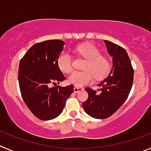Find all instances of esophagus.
<instances>
[{
	"label": "esophagus",
	"mask_w": 151,
	"mask_h": 151,
	"mask_svg": "<svg viewBox=\"0 0 151 151\" xmlns=\"http://www.w3.org/2000/svg\"><path fill=\"white\" fill-rule=\"evenodd\" d=\"M82 90L83 88L81 87H77V86H75L74 87V93H78V92L81 91Z\"/></svg>",
	"instance_id": "obj_1"
}]
</instances>
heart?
Listing matches in <instances>:
<instances>
[{
    "mask_svg": "<svg viewBox=\"0 0 151 151\" xmlns=\"http://www.w3.org/2000/svg\"><path fill=\"white\" fill-rule=\"evenodd\" d=\"M76 51L87 58L84 65V70H75L68 77V82L77 87L90 84L94 79L104 78L110 70L108 58L101 55L99 49L91 44H82L76 47ZM73 58L69 52L63 51L57 59L58 68L64 73H70L73 70Z\"/></svg>",
    "mask_w": 151,
    "mask_h": 151,
    "instance_id": "1",
    "label": "heart"
}]
</instances>
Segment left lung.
Masks as SVG:
<instances>
[{"mask_svg": "<svg viewBox=\"0 0 151 151\" xmlns=\"http://www.w3.org/2000/svg\"><path fill=\"white\" fill-rule=\"evenodd\" d=\"M104 41L113 57V68L99 84L98 90L86 87L88 99L82 104L86 113L96 119H106L116 113L128 97L133 81L134 72L126 50L111 41Z\"/></svg>", "mask_w": 151, "mask_h": 151, "instance_id": "left-lung-1", "label": "left lung"}]
</instances>
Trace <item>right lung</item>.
Masks as SVG:
<instances>
[{"label": "right lung", "instance_id": "right-lung-1", "mask_svg": "<svg viewBox=\"0 0 151 151\" xmlns=\"http://www.w3.org/2000/svg\"><path fill=\"white\" fill-rule=\"evenodd\" d=\"M65 43L49 40L32 46L20 61L18 82L21 96L32 113L41 120L55 119L73 93V84L55 86L65 79L57 59ZM55 87H51V84Z\"/></svg>", "mask_w": 151, "mask_h": 151}]
</instances>
